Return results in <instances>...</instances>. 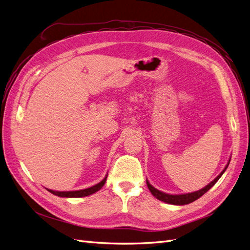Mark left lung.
I'll list each match as a JSON object with an SVG mask.
<instances>
[{
	"label": "left lung",
	"mask_w": 250,
	"mask_h": 250,
	"mask_svg": "<svg viewBox=\"0 0 250 250\" xmlns=\"http://www.w3.org/2000/svg\"><path fill=\"white\" fill-rule=\"evenodd\" d=\"M229 162H230V160H229ZM229 162L228 163V165H226V167L224 168V170L220 174H219V175L213 181H211V183H209L207 187H204L203 188H201V190L193 192V193L180 194V195H171V194H167V193L158 191L157 188H155L154 187H152L149 184L148 180H146V183H147L148 188H149V191L151 192V194H152L154 197L157 198L158 200L164 201V202L169 203V204H175V206H185V204H188V203H191L195 200H197L198 198L201 197L203 194H206L209 190V188L217 183L219 178L222 176V174L225 172L226 169H228Z\"/></svg>",
	"instance_id": "left-lung-1"
}]
</instances>
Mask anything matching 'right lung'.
<instances>
[{
	"label": "right lung",
	"mask_w": 250,
	"mask_h": 250,
	"mask_svg": "<svg viewBox=\"0 0 250 250\" xmlns=\"http://www.w3.org/2000/svg\"><path fill=\"white\" fill-rule=\"evenodd\" d=\"M106 178H107V175L105 176V178L100 181L99 184H97L93 187L90 188H84V190H79V191H69V192H57V191H53V190H49V188H47V190L54 194L56 196H59V197H66V198H79V197H85V196H88V195H92L96 192H98L100 190V188L104 186L105 181H106Z\"/></svg>",
	"instance_id": "right-lung-1"
}]
</instances>
